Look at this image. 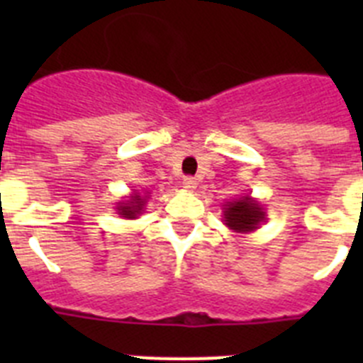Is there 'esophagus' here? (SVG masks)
<instances>
[{"label":"esophagus","mask_w":363,"mask_h":363,"mask_svg":"<svg viewBox=\"0 0 363 363\" xmlns=\"http://www.w3.org/2000/svg\"><path fill=\"white\" fill-rule=\"evenodd\" d=\"M184 187L189 189V191H194L198 187L196 178H192V176H185L184 178Z\"/></svg>","instance_id":"34e87169"}]
</instances>
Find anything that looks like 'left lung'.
<instances>
[{"label": "left lung", "mask_w": 363, "mask_h": 363, "mask_svg": "<svg viewBox=\"0 0 363 363\" xmlns=\"http://www.w3.org/2000/svg\"><path fill=\"white\" fill-rule=\"evenodd\" d=\"M223 216H225L227 227L236 233H247V230L256 229L265 214L256 201H252L249 196H243L238 201L227 205Z\"/></svg>", "instance_id": "obj_1"}]
</instances>
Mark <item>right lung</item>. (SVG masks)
Listing matches in <instances>:
<instances>
[{
    "label": "right lung",
    "mask_w": 363,
    "mask_h": 363,
    "mask_svg": "<svg viewBox=\"0 0 363 363\" xmlns=\"http://www.w3.org/2000/svg\"><path fill=\"white\" fill-rule=\"evenodd\" d=\"M143 203H145V198H142L140 192H136L134 196H130V201L118 207V213L123 218H136L143 211Z\"/></svg>",
    "instance_id": "add662e5"
}]
</instances>
